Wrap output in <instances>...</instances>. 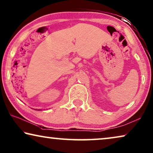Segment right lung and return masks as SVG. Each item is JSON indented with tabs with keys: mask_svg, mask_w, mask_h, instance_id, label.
<instances>
[{
	"mask_svg": "<svg viewBox=\"0 0 153 153\" xmlns=\"http://www.w3.org/2000/svg\"><path fill=\"white\" fill-rule=\"evenodd\" d=\"M34 110H41V109H39V110H37V109H34Z\"/></svg>",
	"mask_w": 153,
	"mask_h": 153,
	"instance_id": "1",
	"label": "right lung"
}]
</instances>
